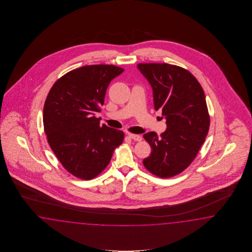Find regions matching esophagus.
<instances>
[{
	"mask_svg": "<svg viewBox=\"0 0 252 252\" xmlns=\"http://www.w3.org/2000/svg\"><path fill=\"white\" fill-rule=\"evenodd\" d=\"M128 138H130L131 139H133V140H136V141H140L142 138H141V136L140 135H137V134H132V133H128Z\"/></svg>",
	"mask_w": 252,
	"mask_h": 252,
	"instance_id": "esophagus-1",
	"label": "esophagus"
}]
</instances>
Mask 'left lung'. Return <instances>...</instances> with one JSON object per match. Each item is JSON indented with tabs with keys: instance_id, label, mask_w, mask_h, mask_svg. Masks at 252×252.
<instances>
[{
	"instance_id": "1",
	"label": "left lung",
	"mask_w": 252,
	"mask_h": 252,
	"mask_svg": "<svg viewBox=\"0 0 252 252\" xmlns=\"http://www.w3.org/2000/svg\"><path fill=\"white\" fill-rule=\"evenodd\" d=\"M138 68L152 86L155 110L162 111L167 127L160 136L154 131L143 135L151 148L143 165L156 177H175L191 165L209 130L203 87L176 64L139 63Z\"/></svg>"
}]
</instances>
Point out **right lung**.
I'll return each mask as SVG.
<instances>
[{
  "instance_id": "add662e5",
  "label": "right lung",
  "mask_w": 252,
  "mask_h": 252,
  "mask_svg": "<svg viewBox=\"0 0 252 252\" xmlns=\"http://www.w3.org/2000/svg\"><path fill=\"white\" fill-rule=\"evenodd\" d=\"M124 71L113 64L85 65L61 76L48 92L44 130L57 158L74 177L99 176L124 141V131L100 125L94 116L102 110L110 82Z\"/></svg>"
}]
</instances>
